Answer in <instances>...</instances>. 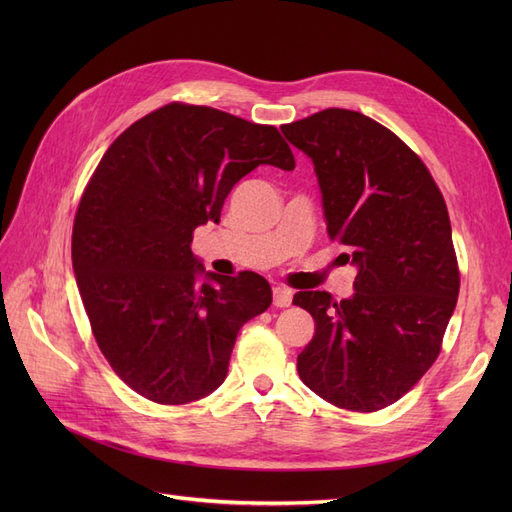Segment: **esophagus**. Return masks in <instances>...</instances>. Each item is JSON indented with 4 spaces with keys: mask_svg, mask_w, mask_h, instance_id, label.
I'll use <instances>...</instances> for the list:
<instances>
[{
    "mask_svg": "<svg viewBox=\"0 0 512 512\" xmlns=\"http://www.w3.org/2000/svg\"><path fill=\"white\" fill-rule=\"evenodd\" d=\"M292 303V290L286 286H273V305L288 307Z\"/></svg>",
    "mask_w": 512,
    "mask_h": 512,
    "instance_id": "obj_1",
    "label": "esophagus"
}]
</instances>
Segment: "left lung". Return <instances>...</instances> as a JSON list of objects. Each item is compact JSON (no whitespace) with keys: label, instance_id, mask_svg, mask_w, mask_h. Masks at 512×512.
Instances as JSON below:
<instances>
[{"label":"left lung","instance_id":"obj_1","mask_svg":"<svg viewBox=\"0 0 512 512\" xmlns=\"http://www.w3.org/2000/svg\"><path fill=\"white\" fill-rule=\"evenodd\" d=\"M282 132L312 160L329 237L356 267L348 299L294 294L316 322L297 356L299 376L337 408H386L438 359L457 305L444 198L416 153L363 113L327 108Z\"/></svg>","mask_w":512,"mask_h":512}]
</instances>
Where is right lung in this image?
Wrapping results in <instances>:
<instances>
[{
  "label": "right lung",
  "mask_w": 512,
  "mask_h": 512,
  "mask_svg": "<svg viewBox=\"0 0 512 512\" xmlns=\"http://www.w3.org/2000/svg\"><path fill=\"white\" fill-rule=\"evenodd\" d=\"M294 168L273 126L218 108L166 104L117 136L81 198L72 267L115 374L156 404L203 399L224 382L239 329L271 305L265 277H224L192 254L254 168Z\"/></svg>",
  "instance_id": "1"
}]
</instances>
